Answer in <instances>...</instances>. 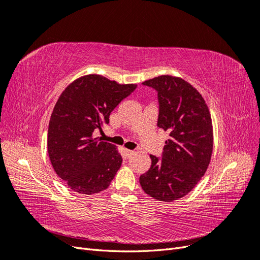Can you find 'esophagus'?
Segmentation results:
<instances>
[{"mask_svg":"<svg viewBox=\"0 0 260 260\" xmlns=\"http://www.w3.org/2000/svg\"><path fill=\"white\" fill-rule=\"evenodd\" d=\"M133 154H135V152L133 151H130V149H124V155L127 158H129V157H131Z\"/></svg>","mask_w":260,"mask_h":260,"instance_id":"esophagus-1","label":"esophagus"}]
</instances>
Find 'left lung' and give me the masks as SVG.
<instances>
[{"instance_id": "obj_1", "label": "left lung", "mask_w": 260, "mask_h": 260, "mask_svg": "<svg viewBox=\"0 0 260 260\" xmlns=\"http://www.w3.org/2000/svg\"><path fill=\"white\" fill-rule=\"evenodd\" d=\"M157 91V125L169 132L161 158L140 177L143 191L157 201L172 202L191 192L210 162L214 135L205 100L182 78L164 75L143 82Z\"/></svg>"}]
</instances>
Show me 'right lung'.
I'll return each mask as SVG.
<instances>
[{
    "label": "right lung",
    "mask_w": 260,
    "mask_h": 260,
    "mask_svg": "<svg viewBox=\"0 0 260 260\" xmlns=\"http://www.w3.org/2000/svg\"><path fill=\"white\" fill-rule=\"evenodd\" d=\"M136 88L86 75L60 94L49 123L48 152L55 172L75 192L104 191L120 168L122 157L117 147L93 138V132L109 122L115 107Z\"/></svg>",
    "instance_id": "1"
}]
</instances>
